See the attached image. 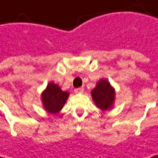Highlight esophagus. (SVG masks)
I'll return each mask as SVG.
<instances>
[{
    "mask_svg": "<svg viewBox=\"0 0 158 158\" xmlns=\"http://www.w3.org/2000/svg\"><path fill=\"white\" fill-rule=\"evenodd\" d=\"M84 91V88L83 87H81V88H77V89H75V93L76 94H80V93H82Z\"/></svg>",
    "mask_w": 158,
    "mask_h": 158,
    "instance_id": "obj_1",
    "label": "esophagus"
}]
</instances>
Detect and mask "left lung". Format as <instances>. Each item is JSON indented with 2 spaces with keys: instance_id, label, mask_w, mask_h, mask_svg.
Here are the masks:
<instances>
[{
  "instance_id": "1",
  "label": "left lung",
  "mask_w": 158,
  "mask_h": 158,
  "mask_svg": "<svg viewBox=\"0 0 158 158\" xmlns=\"http://www.w3.org/2000/svg\"><path fill=\"white\" fill-rule=\"evenodd\" d=\"M92 97L97 108L102 110L112 109L115 101V89L109 81L100 80L91 92Z\"/></svg>"
}]
</instances>
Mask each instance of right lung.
<instances>
[{
  "mask_svg": "<svg viewBox=\"0 0 158 158\" xmlns=\"http://www.w3.org/2000/svg\"><path fill=\"white\" fill-rule=\"evenodd\" d=\"M68 96V92L63 91L57 84L49 82L41 94V100L44 109L48 112L55 114L63 109Z\"/></svg>",
  "mask_w": 158,
  "mask_h": 158,
  "instance_id": "right-lung-1",
  "label": "right lung"
}]
</instances>
